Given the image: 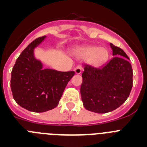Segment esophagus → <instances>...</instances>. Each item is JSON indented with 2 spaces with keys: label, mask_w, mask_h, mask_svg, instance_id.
Here are the masks:
<instances>
[{
  "label": "esophagus",
  "mask_w": 147,
  "mask_h": 147,
  "mask_svg": "<svg viewBox=\"0 0 147 147\" xmlns=\"http://www.w3.org/2000/svg\"><path fill=\"white\" fill-rule=\"evenodd\" d=\"M82 69L83 68H82V65H78L74 68L75 74H80L82 73Z\"/></svg>",
  "instance_id": "obj_1"
}]
</instances>
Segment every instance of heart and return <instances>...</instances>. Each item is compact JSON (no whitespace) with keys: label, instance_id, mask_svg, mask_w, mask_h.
Returning a JSON list of instances; mask_svg holds the SVG:
<instances>
[{"label":"heart","instance_id":"b5f03b06","mask_svg":"<svg viewBox=\"0 0 147 147\" xmlns=\"http://www.w3.org/2000/svg\"><path fill=\"white\" fill-rule=\"evenodd\" d=\"M75 55L81 59H88L90 65L94 67H100L107 62L110 57L108 49L105 47H97L88 45L77 48L74 50Z\"/></svg>","mask_w":147,"mask_h":147}]
</instances>
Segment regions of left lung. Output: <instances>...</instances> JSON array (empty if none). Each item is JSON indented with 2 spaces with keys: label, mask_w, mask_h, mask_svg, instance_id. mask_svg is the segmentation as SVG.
Here are the masks:
<instances>
[{
  "label": "left lung",
  "mask_w": 147,
  "mask_h": 147,
  "mask_svg": "<svg viewBox=\"0 0 147 147\" xmlns=\"http://www.w3.org/2000/svg\"><path fill=\"white\" fill-rule=\"evenodd\" d=\"M113 58L106 65L96 68L85 65L80 93L86 110L106 113L117 109L129 97L132 88V65L126 53L110 43Z\"/></svg>",
  "instance_id": "1"
}]
</instances>
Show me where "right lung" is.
<instances>
[{"instance_id": "add662e5", "label": "right lung", "mask_w": 147, "mask_h": 147, "mask_svg": "<svg viewBox=\"0 0 147 147\" xmlns=\"http://www.w3.org/2000/svg\"><path fill=\"white\" fill-rule=\"evenodd\" d=\"M45 36L32 42L17 59L11 74L13 98L20 107L34 113L46 112L59 104L67 82L74 71L62 72L42 68L34 51Z\"/></svg>"}]
</instances>
